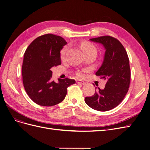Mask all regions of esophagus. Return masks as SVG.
<instances>
[{"label": "esophagus", "instance_id": "1", "mask_svg": "<svg viewBox=\"0 0 150 150\" xmlns=\"http://www.w3.org/2000/svg\"><path fill=\"white\" fill-rule=\"evenodd\" d=\"M76 83H78V84H83V85L86 84V83L84 82V81H81V80H76Z\"/></svg>", "mask_w": 150, "mask_h": 150}]
</instances>
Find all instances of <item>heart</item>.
Returning <instances> with one entry per match:
<instances>
[{"instance_id":"1","label":"heart","mask_w":150,"mask_h":150,"mask_svg":"<svg viewBox=\"0 0 150 150\" xmlns=\"http://www.w3.org/2000/svg\"><path fill=\"white\" fill-rule=\"evenodd\" d=\"M81 47L82 51H83V52L85 53H88V52H94L97 53V49L93 44H91V42H87V41H84L81 43ZM66 51H67V47H64L63 48L61 51V59H64L66 55ZM77 76H78L79 78H82L83 77L84 74L82 72H78L77 73Z\"/></svg>"}]
</instances>
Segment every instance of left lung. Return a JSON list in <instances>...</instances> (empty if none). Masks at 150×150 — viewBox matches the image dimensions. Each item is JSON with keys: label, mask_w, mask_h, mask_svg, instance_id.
<instances>
[{"label": "left lung", "mask_w": 150, "mask_h": 150, "mask_svg": "<svg viewBox=\"0 0 150 150\" xmlns=\"http://www.w3.org/2000/svg\"><path fill=\"white\" fill-rule=\"evenodd\" d=\"M100 43L106 49L101 66L96 72L106 81L105 88H95V93L86 97L85 102L95 110L106 111L115 108L123 100L129 89L131 72L128 54L122 44L110 35L90 39Z\"/></svg>", "instance_id": "1"}]
</instances>
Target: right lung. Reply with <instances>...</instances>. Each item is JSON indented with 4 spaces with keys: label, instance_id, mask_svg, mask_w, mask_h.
<instances>
[{
    "label": "right lung",
    "instance_id": "right-lung-1",
    "mask_svg": "<svg viewBox=\"0 0 150 150\" xmlns=\"http://www.w3.org/2000/svg\"><path fill=\"white\" fill-rule=\"evenodd\" d=\"M67 44L61 36L47 34L32 42L25 50L22 67V81L29 98L42 106H52L65 98L74 79L52 80L51 67L61 64L60 51Z\"/></svg>",
    "mask_w": 150,
    "mask_h": 150
}]
</instances>
